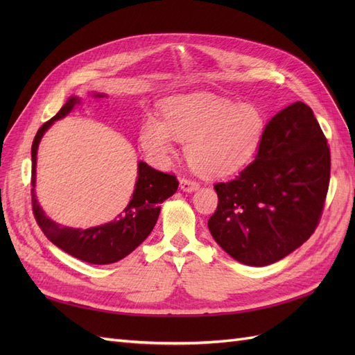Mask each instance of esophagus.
<instances>
[{
  "label": "esophagus",
  "instance_id": "1",
  "mask_svg": "<svg viewBox=\"0 0 355 355\" xmlns=\"http://www.w3.org/2000/svg\"><path fill=\"white\" fill-rule=\"evenodd\" d=\"M198 187H200V184H198L197 180H192V179H188V178H182L180 179V189L182 191L192 192V191H196Z\"/></svg>",
  "mask_w": 355,
  "mask_h": 355
}]
</instances>
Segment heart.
Returning a JSON list of instances; mask_svg holds the SVG:
<instances>
[{
	"label": "heart",
	"mask_w": 355,
	"mask_h": 355,
	"mask_svg": "<svg viewBox=\"0 0 355 355\" xmlns=\"http://www.w3.org/2000/svg\"><path fill=\"white\" fill-rule=\"evenodd\" d=\"M164 121L149 115L141 127V145L155 164H166L175 139L185 143L191 167L206 176H225L250 163L266 130V116L253 103L213 94L179 96L164 103Z\"/></svg>",
	"instance_id": "heart-1"
}]
</instances>
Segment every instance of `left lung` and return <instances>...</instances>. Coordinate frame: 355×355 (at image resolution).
<instances>
[{"label": "left lung", "instance_id": "1", "mask_svg": "<svg viewBox=\"0 0 355 355\" xmlns=\"http://www.w3.org/2000/svg\"><path fill=\"white\" fill-rule=\"evenodd\" d=\"M330 182V148L313 110L295 102L275 114L254 161L218 182L209 230L241 263L283 259L314 234Z\"/></svg>", "mask_w": 355, "mask_h": 355}]
</instances>
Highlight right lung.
<instances>
[{"mask_svg":"<svg viewBox=\"0 0 355 355\" xmlns=\"http://www.w3.org/2000/svg\"><path fill=\"white\" fill-rule=\"evenodd\" d=\"M94 98H103V94L94 93ZM78 102V98H71L51 120L38 128L34 142H32V211H34L41 231L63 252L80 261L94 265L114 263L130 254L151 234L159 214V204L175 194L179 180L175 175L163 173L141 161L137 166V180L133 197L128 206L112 222L89 230H75L62 227V225L50 220L38 206L35 198L37 149L42 135L53 121L65 116Z\"/></svg>","mask_w":355,"mask_h":355,"instance_id":"right-lung-1","label":"right lung"}]
</instances>
